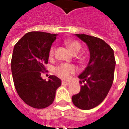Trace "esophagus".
<instances>
[{
	"mask_svg": "<svg viewBox=\"0 0 129 129\" xmlns=\"http://www.w3.org/2000/svg\"><path fill=\"white\" fill-rule=\"evenodd\" d=\"M61 84H62V85H66V86H68V85H70V82H68V81H63L61 82Z\"/></svg>",
	"mask_w": 129,
	"mask_h": 129,
	"instance_id": "esophagus-1",
	"label": "esophagus"
}]
</instances>
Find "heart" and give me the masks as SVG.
Instances as JSON below:
<instances>
[{
  "label": "heart",
  "instance_id": "b5f03b06",
  "mask_svg": "<svg viewBox=\"0 0 129 129\" xmlns=\"http://www.w3.org/2000/svg\"><path fill=\"white\" fill-rule=\"evenodd\" d=\"M65 44L66 45L69 50L74 54H78L81 50V45L80 43L76 41L73 40H66L65 41ZM54 53V48H51L50 54L52 55ZM76 68L73 65L62 64L55 68V73L60 78L63 79H68L70 78L71 75L75 73Z\"/></svg>",
  "mask_w": 129,
  "mask_h": 129
}]
</instances>
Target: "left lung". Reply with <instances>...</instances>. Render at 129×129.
I'll use <instances>...</instances> for the list:
<instances>
[{"instance_id": "8db88e82", "label": "left lung", "mask_w": 129, "mask_h": 129, "mask_svg": "<svg viewBox=\"0 0 129 129\" xmlns=\"http://www.w3.org/2000/svg\"><path fill=\"white\" fill-rule=\"evenodd\" d=\"M88 46L89 62L79 75L80 92L72 97L74 105L82 110H90L100 104L111 89L114 78L115 59L113 50L101 39L87 34H75Z\"/></svg>"}]
</instances>
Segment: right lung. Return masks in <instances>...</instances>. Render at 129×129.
Wrapping results in <instances>:
<instances>
[{
    "label": "right lung",
    "mask_w": 129,
    "mask_h": 129,
    "mask_svg": "<svg viewBox=\"0 0 129 129\" xmlns=\"http://www.w3.org/2000/svg\"><path fill=\"white\" fill-rule=\"evenodd\" d=\"M57 34L43 32L27 33L16 43L13 50L11 68L14 86L21 100L35 108L52 104L61 81L54 75L48 81L41 77L45 70L51 46Z\"/></svg>",
    "instance_id": "right-lung-1"
}]
</instances>
